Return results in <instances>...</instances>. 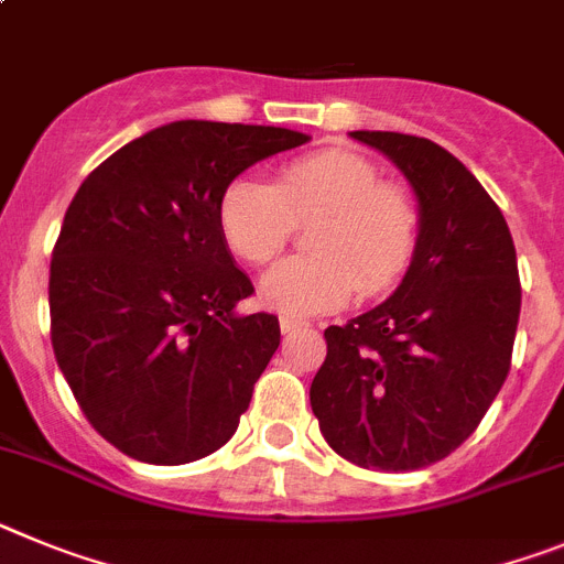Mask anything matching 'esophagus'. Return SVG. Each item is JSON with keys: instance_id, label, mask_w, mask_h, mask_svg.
I'll return each instance as SVG.
<instances>
[{"instance_id": "1", "label": "esophagus", "mask_w": 564, "mask_h": 564, "mask_svg": "<svg viewBox=\"0 0 564 564\" xmlns=\"http://www.w3.org/2000/svg\"><path fill=\"white\" fill-rule=\"evenodd\" d=\"M303 326H306V323L297 321V317H289V315L281 317V332H295V329H303Z\"/></svg>"}]
</instances>
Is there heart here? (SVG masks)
<instances>
[{"instance_id":"1","label":"heart","mask_w":564,"mask_h":564,"mask_svg":"<svg viewBox=\"0 0 564 564\" xmlns=\"http://www.w3.org/2000/svg\"><path fill=\"white\" fill-rule=\"evenodd\" d=\"M312 224L310 249L272 267L261 301L292 317L340 310L355 292L380 297L414 263L423 218L414 195L371 159L329 147L278 166L275 181L238 175L218 198V229L235 258L261 267Z\"/></svg>"}]
</instances>
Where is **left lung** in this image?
Here are the masks:
<instances>
[{
	"instance_id": "left-lung-1",
	"label": "left lung",
	"mask_w": 564,
	"mask_h": 564,
	"mask_svg": "<svg viewBox=\"0 0 564 564\" xmlns=\"http://www.w3.org/2000/svg\"><path fill=\"white\" fill-rule=\"evenodd\" d=\"M403 170L420 200V247L398 292L329 326L310 400L326 443L375 471H417L477 431L511 369L519 289L511 229L448 150L355 130Z\"/></svg>"
}]
</instances>
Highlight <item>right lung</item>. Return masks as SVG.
Instances as JSON below:
<instances>
[{
    "mask_svg": "<svg viewBox=\"0 0 564 564\" xmlns=\"http://www.w3.org/2000/svg\"><path fill=\"white\" fill-rule=\"evenodd\" d=\"M283 127L173 121L101 161L73 195L51 261V343L78 409L127 457L218 452L281 343L218 229L254 161L301 147Z\"/></svg>",
    "mask_w": 564,
    "mask_h": 564,
    "instance_id": "right-lung-1",
    "label": "right lung"
}]
</instances>
